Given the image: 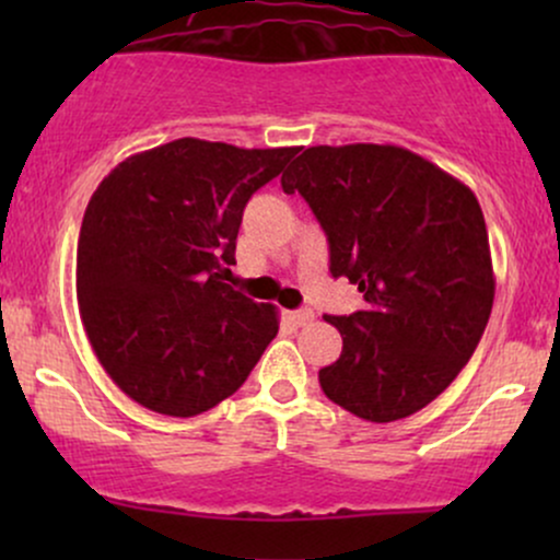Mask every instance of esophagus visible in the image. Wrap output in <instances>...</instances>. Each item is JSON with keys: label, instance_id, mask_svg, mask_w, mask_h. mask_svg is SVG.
I'll use <instances>...</instances> for the list:
<instances>
[{"label": "esophagus", "instance_id": "1", "mask_svg": "<svg viewBox=\"0 0 560 560\" xmlns=\"http://www.w3.org/2000/svg\"><path fill=\"white\" fill-rule=\"evenodd\" d=\"M284 318L292 326H305V324H311V320H313V313L311 311H287Z\"/></svg>", "mask_w": 560, "mask_h": 560}]
</instances>
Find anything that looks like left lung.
Instances as JSON below:
<instances>
[{
  "label": "left lung",
  "instance_id": "1",
  "mask_svg": "<svg viewBox=\"0 0 560 560\" xmlns=\"http://www.w3.org/2000/svg\"><path fill=\"white\" fill-rule=\"evenodd\" d=\"M329 242V271L365 307L326 316L342 355L318 371L331 402L389 423L427 408L477 350L492 313L490 240L474 191L395 144L307 147L281 176Z\"/></svg>",
  "mask_w": 560,
  "mask_h": 560
}]
</instances>
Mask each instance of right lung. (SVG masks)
<instances>
[{"label": "right lung", "instance_id": "obj_1", "mask_svg": "<svg viewBox=\"0 0 560 560\" xmlns=\"http://www.w3.org/2000/svg\"><path fill=\"white\" fill-rule=\"evenodd\" d=\"M298 147L176 139L102 178L83 213L75 294L102 369L131 400L189 419L226 400L279 331L223 281L249 197Z\"/></svg>", "mask_w": 560, "mask_h": 560}]
</instances>
